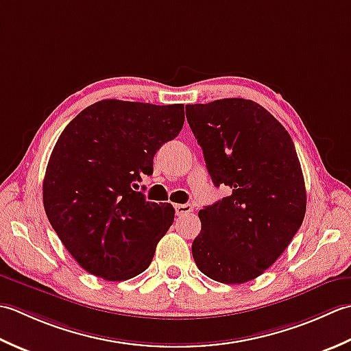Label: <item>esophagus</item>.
I'll return each mask as SVG.
<instances>
[{
	"instance_id": "esophagus-1",
	"label": "esophagus",
	"mask_w": 351,
	"mask_h": 351,
	"mask_svg": "<svg viewBox=\"0 0 351 351\" xmlns=\"http://www.w3.org/2000/svg\"><path fill=\"white\" fill-rule=\"evenodd\" d=\"M177 217H184V215H189L192 212V206L191 204H176L174 206Z\"/></svg>"
}]
</instances>
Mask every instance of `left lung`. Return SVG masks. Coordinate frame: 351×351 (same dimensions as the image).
<instances>
[{
    "label": "left lung",
    "mask_w": 351,
    "mask_h": 351,
    "mask_svg": "<svg viewBox=\"0 0 351 351\" xmlns=\"http://www.w3.org/2000/svg\"><path fill=\"white\" fill-rule=\"evenodd\" d=\"M186 118L213 184L230 189L198 212L202 232L192 256L212 280H253L280 257L304 219L306 188L294 142L252 99L188 104Z\"/></svg>",
    "instance_id": "left-lung-1"
}]
</instances>
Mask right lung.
<instances>
[{"label": "right lung", "instance_id": "1", "mask_svg": "<svg viewBox=\"0 0 351 351\" xmlns=\"http://www.w3.org/2000/svg\"><path fill=\"white\" fill-rule=\"evenodd\" d=\"M183 123V104L103 99L78 113L57 139L42 184L44 207L88 273L121 282L149 267L176 210L136 189Z\"/></svg>", "mask_w": 351, "mask_h": 351}]
</instances>
